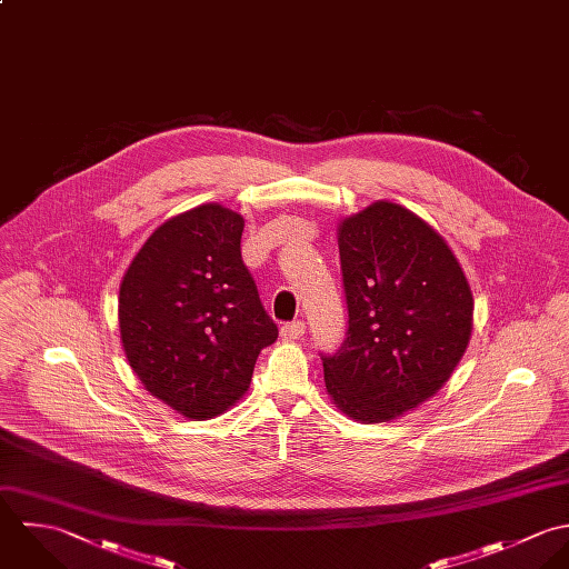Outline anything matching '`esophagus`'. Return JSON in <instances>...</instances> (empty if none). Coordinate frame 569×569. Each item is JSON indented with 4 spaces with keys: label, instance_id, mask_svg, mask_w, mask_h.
Instances as JSON below:
<instances>
[{
    "label": "esophagus",
    "instance_id": "obj_1",
    "mask_svg": "<svg viewBox=\"0 0 569 569\" xmlns=\"http://www.w3.org/2000/svg\"><path fill=\"white\" fill-rule=\"evenodd\" d=\"M303 335H306V323L303 321H292V323L281 326V339L283 341H297Z\"/></svg>",
    "mask_w": 569,
    "mask_h": 569
}]
</instances>
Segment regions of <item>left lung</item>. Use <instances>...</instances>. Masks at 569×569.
Here are the masks:
<instances>
[{
  "label": "left lung",
  "instance_id": "8db88e82",
  "mask_svg": "<svg viewBox=\"0 0 569 569\" xmlns=\"http://www.w3.org/2000/svg\"><path fill=\"white\" fill-rule=\"evenodd\" d=\"M347 339L323 356L326 387L356 422H391L451 378L472 332V295L440 232L393 202L339 227Z\"/></svg>",
  "mask_w": 569,
  "mask_h": 569
}]
</instances>
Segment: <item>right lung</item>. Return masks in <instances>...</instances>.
I'll list each match as a JSON object with an SVG mask.
<instances>
[{
	"label": "right lung",
	"mask_w": 569,
	"mask_h": 569,
	"mask_svg": "<svg viewBox=\"0 0 569 569\" xmlns=\"http://www.w3.org/2000/svg\"><path fill=\"white\" fill-rule=\"evenodd\" d=\"M243 218L202 204L156 228L118 295L120 341L144 389L191 420L230 409L277 341L241 261Z\"/></svg>",
	"instance_id": "add662e5"
}]
</instances>
